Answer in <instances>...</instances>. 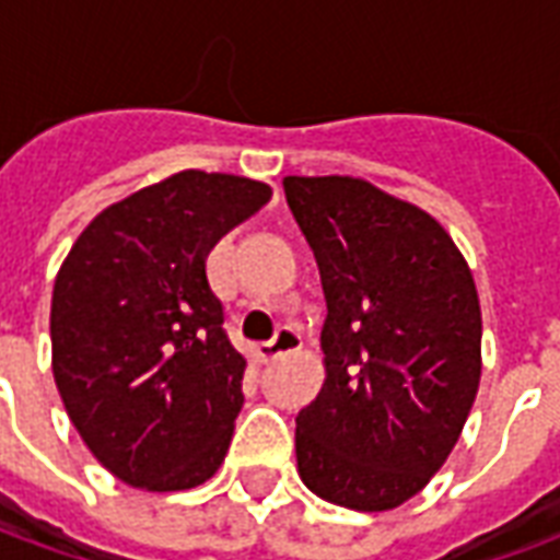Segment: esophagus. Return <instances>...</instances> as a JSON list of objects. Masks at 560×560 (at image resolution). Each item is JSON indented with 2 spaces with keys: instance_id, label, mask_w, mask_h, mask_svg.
<instances>
[{
  "instance_id": "1",
  "label": "esophagus",
  "mask_w": 560,
  "mask_h": 560,
  "mask_svg": "<svg viewBox=\"0 0 560 560\" xmlns=\"http://www.w3.org/2000/svg\"><path fill=\"white\" fill-rule=\"evenodd\" d=\"M303 348V336L296 332L293 327H281L272 341H264V345H257L255 357L260 363H269V360H276V357H284V353H293Z\"/></svg>"
}]
</instances>
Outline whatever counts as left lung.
I'll return each instance as SVG.
<instances>
[{
  "label": "left lung",
  "instance_id": "1",
  "mask_svg": "<svg viewBox=\"0 0 560 560\" xmlns=\"http://www.w3.org/2000/svg\"><path fill=\"white\" fill-rule=\"evenodd\" d=\"M327 296V381L296 413V468L329 504L393 510L456 446L480 387L465 257L413 203L353 176H284Z\"/></svg>",
  "mask_w": 560,
  "mask_h": 560
}]
</instances>
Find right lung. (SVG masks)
Returning <instances> with one entry per match:
<instances>
[{
  "mask_svg": "<svg viewBox=\"0 0 560 560\" xmlns=\"http://www.w3.org/2000/svg\"><path fill=\"white\" fill-rule=\"evenodd\" d=\"M269 197L245 176L173 173L95 215L56 276V387L92 456L128 486L195 489L224 462L245 360L207 257Z\"/></svg>",
  "mask_w": 560,
  "mask_h": 560,
  "instance_id": "right-lung-1",
  "label": "right lung"
}]
</instances>
